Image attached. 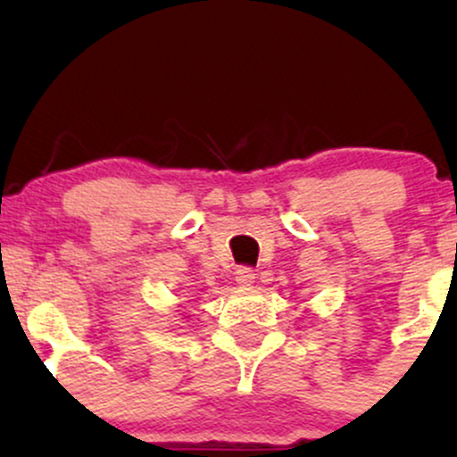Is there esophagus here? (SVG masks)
<instances>
[{"label":"esophagus","mask_w":457,"mask_h":457,"mask_svg":"<svg viewBox=\"0 0 457 457\" xmlns=\"http://www.w3.org/2000/svg\"><path fill=\"white\" fill-rule=\"evenodd\" d=\"M255 279V272L249 269V266H240V269H236V281H238V286H251Z\"/></svg>","instance_id":"34e87169"}]
</instances>
